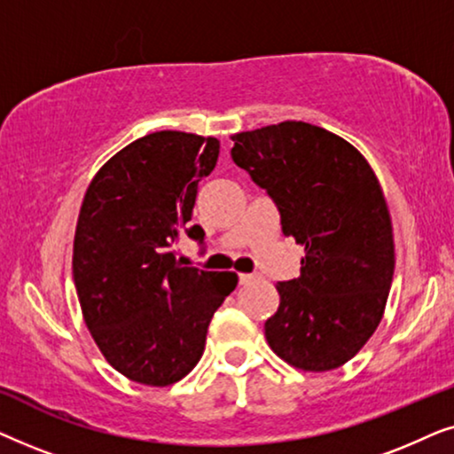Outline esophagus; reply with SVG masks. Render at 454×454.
I'll use <instances>...</instances> for the list:
<instances>
[{
	"instance_id": "esophagus-1",
	"label": "esophagus",
	"mask_w": 454,
	"mask_h": 454,
	"mask_svg": "<svg viewBox=\"0 0 454 454\" xmlns=\"http://www.w3.org/2000/svg\"><path fill=\"white\" fill-rule=\"evenodd\" d=\"M256 278H258V275H252V272H239V283L241 285H247V283L256 281Z\"/></svg>"
}]
</instances>
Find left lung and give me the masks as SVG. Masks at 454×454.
<instances>
[{"label": "left lung", "mask_w": 454, "mask_h": 454, "mask_svg": "<svg viewBox=\"0 0 454 454\" xmlns=\"http://www.w3.org/2000/svg\"><path fill=\"white\" fill-rule=\"evenodd\" d=\"M231 140L235 165L269 192L283 233L306 252L300 277L277 283L266 340L297 370L340 368L380 325L395 275L380 182L356 146L306 121L272 123Z\"/></svg>", "instance_id": "8db88e82"}]
</instances>
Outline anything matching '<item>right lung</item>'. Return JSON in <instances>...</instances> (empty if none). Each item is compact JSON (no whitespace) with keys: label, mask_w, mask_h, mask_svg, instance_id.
<instances>
[{"label":"right lung","mask_w":454,"mask_h":454,"mask_svg":"<svg viewBox=\"0 0 454 454\" xmlns=\"http://www.w3.org/2000/svg\"><path fill=\"white\" fill-rule=\"evenodd\" d=\"M219 140L163 129L115 153L86 188L72 270L82 318L109 365L146 387H169L200 362L210 318L235 272L182 266L198 182L215 169Z\"/></svg>","instance_id":"add662e5"}]
</instances>
